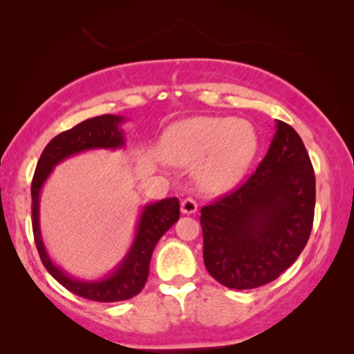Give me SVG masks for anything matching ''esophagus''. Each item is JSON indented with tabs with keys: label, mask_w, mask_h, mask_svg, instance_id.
<instances>
[{
	"label": "esophagus",
	"mask_w": 354,
	"mask_h": 354,
	"mask_svg": "<svg viewBox=\"0 0 354 354\" xmlns=\"http://www.w3.org/2000/svg\"><path fill=\"white\" fill-rule=\"evenodd\" d=\"M180 211L183 214H193V212H196L198 211L196 201L193 200V198H185V200H182Z\"/></svg>",
	"instance_id": "34e87169"
}]
</instances>
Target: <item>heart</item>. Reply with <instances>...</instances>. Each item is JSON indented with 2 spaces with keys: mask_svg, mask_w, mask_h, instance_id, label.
I'll return each mask as SVG.
<instances>
[{
  "mask_svg": "<svg viewBox=\"0 0 354 354\" xmlns=\"http://www.w3.org/2000/svg\"><path fill=\"white\" fill-rule=\"evenodd\" d=\"M256 145L254 130L245 120L200 115L167 127L159 151L174 166H195L193 176L203 192L222 193L245 176Z\"/></svg>",
  "mask_w": 354,
  "mask_h": 354,
  "instance_id": "1",
  "label": "heart"
}]
</instances>
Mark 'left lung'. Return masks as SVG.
<instances>
[{"label": "left lung", "instance_id": "8db88e82", "mask_svg": "<svg viewBox=\"0 0 354 354\" xmlns=\"http://www.w3.org/2000/svg\"><path fill=\"white\" fill-rule=\"evenodd\" d=\"M314 206L311 159L295 129L277 120L268 154L248 180L201 207L207 272L234 290L272 282L306 246Z\"/></svg>", "mask_w": 354, "mask_h": 354}]
</instances>
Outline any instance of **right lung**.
Returning a JSON list of instances; mask_svg holds the SVG:
<instances>
[{
  "label": "right lung",
  "instance_id": "obj_1",
  "mask_svg": "<svg viewBox=\"0 0 354 354\" xmlns=\"http://www.w3.org/2000/svg\"><path fill=\"white\" fill-rule=\"evenodd\" d=\"M122 122V115L103 114L98 118L86 119L84 122L77 124L75 127L56 135L43 149L32 180V229L43 266L69 292L100 303L124 301V299L133 298L135 295L142 292L148 279L149 261H151L154 246L180 217L178 200L177 198H166V200L145 206L142 216H140L135 240L122 263L108 277L95 280V282H84V280L69 277L64 270L53 263L41 240L38 207H40L43 183L46 182L53 167L59 164L62 159L86 151V149H115L124 147V132L119 129Z\"/></svg>",
  "mask_w": 354,
  "mask_h": 354
}]
</instances>
